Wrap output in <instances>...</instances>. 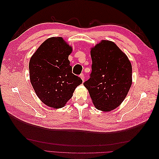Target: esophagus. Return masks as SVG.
Returning <instances> with one entry per match:
<instances>
[{"label": "esophagus", "mask_w": 159, "mask_h": 159, "mask_svg": "<svg viewBox=\"0 0 159 159\" xmlns=\"http://www.w3.org/2000/svg\"><path fill=\"white\" fill-rule=\"evenodd\" d=\"M80 77L81 78V79L82 80L83 82H84V79H85V76H84V75L83 74H81L80 75Z\"/></svg>", "instance_id": "obj_1"}]
</instances>
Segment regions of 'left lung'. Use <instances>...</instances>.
Here are the masks:
<instances>
[{"label": "left lung", "mask_w": 159, "mask_h": 159, "mask_svg": "<svg viewBox=\"0 0 159 159\" xmlns=\"http://www.w3.org/2000/svg\"><path fill=\"white\" fill-rule=\"evenodd\" d=\"M90 78L84 83L94 106L110 111L123 102L132 84V66L114 42L102 40L91 48Z\"/></svg>", "instance_id": "left-lung-1"}]
</instances>
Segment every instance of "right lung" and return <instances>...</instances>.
I'll list each match as a JSON object with an SVG mask.
<instances>
[{
  "label": "right lung",
  "instance_id": "1",
  "mask_svg": "<svg viewBox=\"0 0 159 159\" xmlns=\"http://www.w3.org/2000/svg\"><path fill=\"white\" fill-rule=\"evenodd\" d=\"M72 52L61 37L45 40L31 57L30 80L36 94L50 107L65 106L75 89L82 83L80 77L72 74L68 56Z\"/></svg>",
  "mask_w": 159,
  "mask_h": 159
}]
</instances>
